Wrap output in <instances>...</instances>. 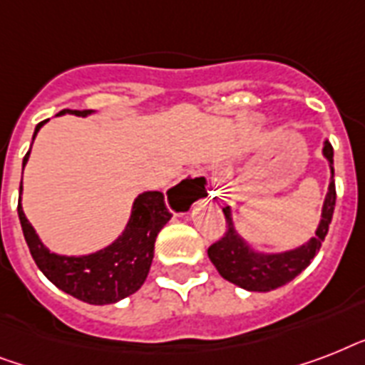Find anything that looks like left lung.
<instances>
[{
  "mask_svg": "<svg viewBox=\"0 0 365 365\" xmlns=\"http://www.w3.org/2000/svg\"><path fill=\"white\" fill-rule=\"evenodd\" d=\"M322 155L329 165V185L322 205V216L314 231V237L301 244L297 248L284 252H261L242 239L235 229L233 212L229 206L223 208L227 220V233L222 240L208 248V257L225 280L248 292H271L277 289L311 265L314 255L322 246L328 235L329 223L335 208V183H334V148L328 140H324Z\"/></svg>",
  "mask_w": 365,
  "mask_h": 365,
  "instance_id": "8db88e82",
  "label": "left lung"
}]
</instances>
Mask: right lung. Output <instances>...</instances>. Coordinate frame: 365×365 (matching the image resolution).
I'll use <instances>...</instances> for the list:
<instances>
[{"label": "right lung", "instance_id": "right-lung-1", "mask_svg": "<svg viewBox=\"0 0 365 365\" xmlns=\"http://www.w3.org/2000/svg\"><path fill=\"white\" fill-rule=\"evenodd\" d=\"M66 113L87 117L93 115L94 111L64 110L60 111L58 115H66ZM45 123L47 121L36 126L31 140H36L37 132L41 130ZM30 151L22 160V172L30 159ZM183 182L178 183L176 187H180ZM19 217L31 257L39 267V271L56 288L91 305H111L128 295L136 294L138 289L142 288V284L148 278L151 261H153L155 239L160 229L165 227L166 222L170 220L172 214L166 208L165 197L160 191H143L132 202L130 217L123 233L102 250L83 255L56 254L43 244L22 210V185H20L19 197Z\"/></svg>", "mask_w": 365, "mask_h": 365}]
</instances>
